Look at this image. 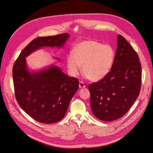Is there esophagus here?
Here are the masks:
<instances>
[{"instance_id": "34e87169", "label": "esophagus", "mask_w": 153, "mask_h": 153, "mask_svg": "<svg viewBox=\"0 0 153 153\" xmlns=\"http://www.w3.org/2000/svg\"><path fill=\"white\" fill-rule=\"evenodd\" d=\"M79 87L80 88H85V85L84 84V83L83 82H80V83H79Z\"/></svg>"}]
</instances>
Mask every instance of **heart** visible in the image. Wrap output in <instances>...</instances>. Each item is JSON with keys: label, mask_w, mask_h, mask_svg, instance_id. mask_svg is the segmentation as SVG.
Wrapping results in <instances>:
<instances>
[{"label": "heart", "mask_w": 153, "mask_h": 153, "mask_svg": "<svg viewBox=\"0 0 153 153\" xmlns=\"http://www.w3.org/2000/svg\"><path fill=\"white\" fill-rule=\"evenodd\" d=\"M114 51L108 45L95 40H86L77 44L67 60L70 72L77 74L82 66V72L90 81L97 82L110 71L114 60Z\"/></svg>", "instance_id": "obj_1"}]
</instances>
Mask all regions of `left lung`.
I'll return each mask as SVG.
<instances>
[{
    "label": "left lung",
    "mask_w": 153,
    "mask_h": 153,
    "mask_svg": "<svg viewBox=\"0 0 153 153\" xmlns=\"http://www.w3.org/2000/svg\"><path fill=\"white\" fill-rule=\"evenodd\" d=\"M141 76L137 52L119 34L110 71L102 80L88 85L90 106L94 116L102 121H111L126 114L140 94Z\"/></svg>",
    "instance_id": "left-lung-1"
}]
</instances>
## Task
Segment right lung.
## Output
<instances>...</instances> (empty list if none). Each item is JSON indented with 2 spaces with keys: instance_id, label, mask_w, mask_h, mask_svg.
<instances>
[{
  "instance_id": "add662e5",
  "label": "right lung",
  "mask_w": 153,
  "mask_h": 153,
  "mask_svg": "<svg viewBox=\"0 0 153 153\" xmlns=\"http://www.w3.org/2000/svg\"><path fill=\"white\" fill-rule=\"evenodd\" d=\"M68 33L39 37L21 51L13 66L15 94L20 107L35 120L51 124L63 119L79 88L77 78L68 77L56 66L30 73L26 57L43 46L62 47Z\"/></svg>"
}]
</instances>
